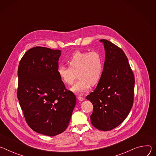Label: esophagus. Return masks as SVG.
Listing matches in <instances>:
<instances>
[{
    "mask_svg": "<svg viewBox=\"0 0 156 156\" xmlns=\"http://www.w3.org/2000/svg\"><path fill=\"white\" fill-rule=\"evenodd\" d=\"M77 98H78V100H79L80 101H83V100H84V98H83V97H82L81 96H78V97H77Z\"/></svg>",
    "mask_w": 156,
    "mask_h": 156,
    "instance_id": "obj_1",
    "label": "esophagus"
}]
</instances>
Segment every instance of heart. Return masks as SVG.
Instances as JSON below:
<instances>
[{
  "label": "heart",
  "instance_id": "heart-1",
  "mask_svg": "<svg viewBox=\"0 0 156 156\" xmlns=\"http://www.w3.org/2000/svg\"><path fill=\"white\" fill-rule=\"evenodd\" d=\"M69 67L61 65L57 73L66 84H71L77 72L79 80L73 85L71 90L76 94L88 91L91 84H96L100 80L103 69L101 55L97 51L83 52L77 51L67 60Z\"/></svg>",
  "mask_w": 156,
  "mask_h": 156
}]
</instances>
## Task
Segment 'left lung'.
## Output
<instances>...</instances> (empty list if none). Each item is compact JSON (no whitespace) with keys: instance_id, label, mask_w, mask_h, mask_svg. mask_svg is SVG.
Returning <instances> with one entry per match:
<instances>
[{"instance_id":"1","label":"left lung","mask_w":156,"mask_h":156,"mask_svg":"<svg viewBox=\"0 0 156 156\" xmlns=\"http://www.w3.org/2000/svg\"><path fill=\"white\" fill-rule=\"evenodd\" d=\"M105 59L97 87L86 98L93 104L92 125L98 129L110 131L128 116L133 104L134 77L123 51L107 40Z\"/></svg>"}]
</instances>
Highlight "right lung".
<instances>
[{
  "instance_id": "right-lung-1",
  "label": "right lung",
  "mask_w": 156,
  "mask_h": 156,
  "mask_svg": "<svg viewBox=\"0 0 156 156\" xmlns=\"http://www.w3.org/2000/svg\"><path fill=\"white\" fill-rule=\"evenodd\" d=\"M61 55V50L34 47L18 69L17 97L26 122L33 131L49 136L66 130L76 104L75 95L57 73Z\"/></svg>"
}]
</instances>
